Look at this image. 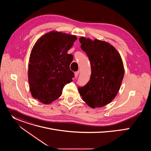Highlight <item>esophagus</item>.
Returning a JSON list of instances; mask_svg holds the SVG:
<instances>
[{
	"label": "esophagus",
	"mask_w": 151,
	"mask_h": 151,
	"mask_svg": "<svg viewBox=\"0 0 151 151\" xmlns=\"http://www.w3.org/2000/svg\"><path fill=\"white\" fill-rule=\"evenodd\" d=\"M79 73V71H78V72H75V78H76V77L78 76Z\"/></svg>",
	"instance_id": "obj_1"
}]
</instances>
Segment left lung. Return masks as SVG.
<instances>
[{"label": "left lung", "instance_id": "1", "mask_svg": "<svg viewBox=\"0 0 151 151\" xmlns=\"http://www.w3.org/2000/svg\"><path fill=\"white\" fill-rule=\"evenodd\" d=\"M79 40L91 66L90 79L78 88L79 94L91 108L103 107L114 99L119 90L124 75L122 58L108 42L85 37Z\"/></svg>", "mask_w": 151, "mask_h": 151}]
</instances>
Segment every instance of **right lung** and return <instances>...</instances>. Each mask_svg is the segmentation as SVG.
<instances>
[{"instance_id": "obj_1", "label": "right lung", "mask_w": 151, "mask_h": 151, "mask_svg": "<svg viewBox=\"0 0 151 151\" xmlns=\"http://www.w3.org/2000/svg\"><path fill=\"white\" fill-rule=\"evenodd\" d=\"M77 39L75 35L51 31L34 45L29 58L28 79L32 97L50 104L61 94L64 86L72 81L70 70L73 55L68 51Z\"/></svg>"}]
</instances>
